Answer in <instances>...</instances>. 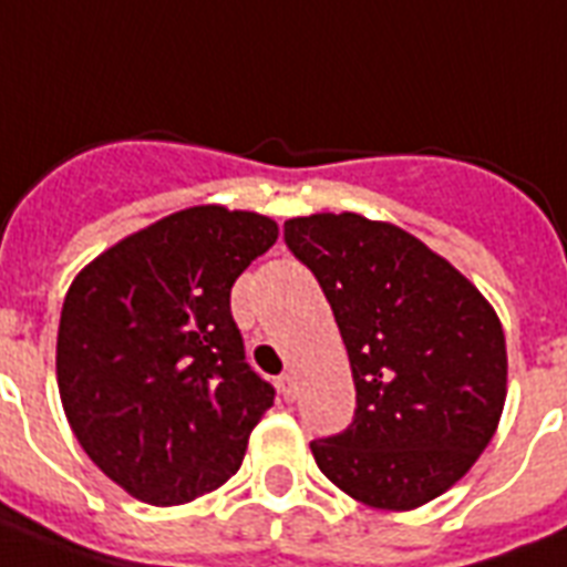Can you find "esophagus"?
<instances>
[{
  "instance_id": "1",
  "label": "esophagus",
  "mask_w": 567,
  "mask_h": 567,
  "mask_svg": "<svg viewBox=\"0 0 567 567\" xmlns=\"http://www.w3.org/2000/svg\"><path fill=\"white\" fill-rule=\"evenodd\" d=\"M276 388H279V393H282L285 402H297V379H293L291 372H285V375H279V381H276Z\"/></svg>"
}]
</instances>
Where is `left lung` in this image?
<instances>
[{
    "mask_svg": "<svg viewBox=\"0 0 567 567\" xmlns=\"http://www.w3.org/2000/svg\"><path fill=\"white\" fill-rule=\"evenodd\" d=\"M317 276L355 379V419L311 443L349 498L416 509L451 489L495 436L507 340L489 299L451 261L388 220L317 212L285 220Z\"/></svg>",
    "mask_w": 567,
    "mask_h": 567,
    "instance_id": "1",
    "label": "left lung"
}]
</instances>
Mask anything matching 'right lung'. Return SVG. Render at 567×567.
I'll return each instance as SVG.
<instances>
[{"label":"right lung","instance_id":"right-lung-1","mask_svg":"<svg viewBox=\"0 0 567 567\" xmlns=\"http://www.w3.org/2000/svg\"><path fill=\"white\" fill-rule=\"evenodd\" d=\"M276 238L268 215L192 206L113 244L69 285L60 402L81 449L133 498L177 507L241 466L276 393L244 361L229 291Z\"/></svg>","mask_w":567,"mask_h":567}]
</instances>
